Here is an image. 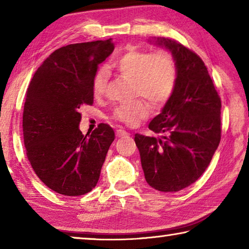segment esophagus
<instances>
[{"label":"esophagus","mask_w":249,"mask_h":249,"mask_svg":"<svg viewBox=\"0 0 249 249\" xmlns=\"http://www.w3.org/2000/svg\"><path fill=\"white\" fill-rule=\"evenodd\" d=\"M129 135V133H127L126 132V130H124V129H117L116 130V136L117 137H127Z\"/></svg>","instance_id":"esophagus-1"}]
</instances>
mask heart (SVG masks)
Returning <instances> with one entry per match:
<instances>
[{"instance_id": "b5f03b06", "label": "heart", "mask_w": 249, "mask_h": 249, "mask_svg": "<svg viewBox=\"0 0 249 249\" xmlns=\"http://www.w3.org/2000/svg\"><path fill=\"white\" fill-rule=\"evenodd\" d=\"M114 68L134 83L135 95L148 99L156 107L166 104L174 94L178 71L174 58L166 52L151 53L144 50H129L114 62ZM108 72L100 68L93 78V93L104 94ZM150 104L146 100H137L128 105L115 107L114 119L128 125H134L148 116Z\"/></svg>"}]
</instances>
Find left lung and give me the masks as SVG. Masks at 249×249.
Wrapping results in <instances>:
<instances>
[{"instance_id": "left-lung-1", "label": "left lung", "mask_w": 249, "mask_h": 249, "mask_svg": "<svg viewBox=\"0 0 249 249\" xmlns=\"http://www.w3.org/2000/svg\"><path fill=\"white\" fill-rule=\"evenodd\" d=\"M170 52L178 79L174 94L148 127L161 138L135 134L145 179L161 192H177L200 178L221 141V99L204 62L174 39L148 40Z\"/></svg>"}]
</instances>
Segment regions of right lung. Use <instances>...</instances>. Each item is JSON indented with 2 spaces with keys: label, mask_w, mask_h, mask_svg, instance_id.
I'll return each mask as SVG.
<instances>
[{
  "label": "right lung",
  "mask_w": 249,
  "mask_h": 249,
  "mask_svg": "<svg viewBox=\"0 0 249 249\" xmlns=\"http://www.w3.org/2000/svg\"><path fill=\"white\" fill-rule=\"evenodd\" d=\"M114 50L112 39L72 44L50 54L34 74L23 113L24 144L37 177L53 191L82 196L98 183L114 130L79 128L84 104L93 103V78Z\"/></svg>",
  "instance_id": "right-lung-1"
}]
</instances>
